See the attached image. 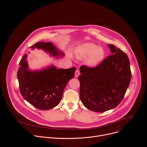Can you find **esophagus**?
<instances>
[{"label":"esophagus","mask_w":147,"mask_h":147,"mask_svg":"<svg viewBox=\"0 0 147 147\" xmlns=\"http://www.w3.org/2000/svg\"><path fill=\"white\" fill-rule=\"evenodd\" d=\"M80 74V71H79L78 70H76V71H75V76H76V77H78V76H79Z\"/></svg>","instance_id":"1"}]
</instances>
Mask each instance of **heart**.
I'll return each mask as SVG.
<instances>
[{"instance_id":"1","label":"heart","mask_w":147,"mask_h":147,"mask_svg":"<svg viewBox=\"0 0 147 147\" xmlns=\"http://www.w3.org/2000/svg\"><path fill=\"white\" fill-rule=\"evenodd\" d=\"M77 56L79 59H84L88 56L87 59V65L94 66L103 60L105 52L102 48L98 47L94 44L86 43L77 48Z\"/></svg>"}]
</instances>
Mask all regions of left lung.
I'll return each instance as SVG.
<instances>
[{
  "mask_svg": "<svg viewBox=\"0 0 147 147\" xmlns=\"http://www.w3.org/2000/svg\"><path fill=\"white\" fill-rule=\"evenodd\" d=\"M112 55L94 67H80V99L87 108L103 112L116 108L123 100L131 78L127 55L108 44Z\"/></svg>",
  "mask_w": 147,
  "mask_h": 147,
  "instance_id": "1",
  "label": "left lung"
}]
</instances>
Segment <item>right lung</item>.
<instances>
[{"mask_svg": "<svg viewBox=\"0 0 147 147\" xmlns=\"http://www.w3.org/2000/svg\"><path fill=\"white\" fill-rule=\"evenodd\" d=\"M30 48L43 49L53 56L63 55L58 52L51 42H38ZM27 56L26 54L21 59L17 75L21 94L37 109L45 111L55 107L60 103L67 82L73 78L76 68L57 69L53 66L32 72L28 69Z\"/></svg>", "mask_w": 147, "mask_h": 147, "instance_id": "obj_1", "label": "right lung"}]
</instances>
